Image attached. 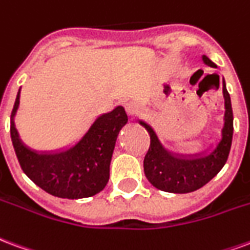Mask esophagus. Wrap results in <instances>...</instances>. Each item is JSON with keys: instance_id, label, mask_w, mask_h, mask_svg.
<instances>
[{"instance_id": "1", "label": "esophagus", "mask_w": 250, "mask_h": 250, "mask_svg": "<svg viewBox=\"0 0 250 250\" xmlns=\"http://www.w3.org/2000/svg\"><path fill=\"white\" fill-rule=\"evenodd\" d=\"M125 109H126V112L130 114V116H134V114H137V112H140V109H141V103L137 101V100H129L125 103Z\"/></svg>"}]
</instances>
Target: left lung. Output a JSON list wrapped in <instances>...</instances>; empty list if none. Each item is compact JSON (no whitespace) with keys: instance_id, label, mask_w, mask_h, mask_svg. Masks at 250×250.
Returning a JSON list of instances; mask_svg holds the SVG:
<instances>
[{"instance_id":"obj_1","label":"left lung","mask_w":250,"mask_h":250,"mask_svg":"<svg viewBox=\"0 0 250 250\" xmlns=\"http://www.w3.org/2000/svg\"><path fill=\"white\" fill-rule=\"evenodd\" d=\"M202 60L209 66L216 67V63L205 56ZM222 93L225 98L222 137L214 146L205 152L196 154L174 152L160 141L150 125L140 121L150 133V147L144 160V172L153 187L169 193H190L209 183L221 170L230 152L233 137L232 105L225 83H222Z\"/></svg>"}]
</instances>
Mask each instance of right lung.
I'll list each match as a JSON object with an SVG mask.
<instances>
[{
	"mask_svg": "<svg viewBox=\"0 0 250 250\" xmlns=\"http://www.w3.org/2000/svg\"><path fill=\"white\" fill-rule=\"evenodd\" d=\"M20 92L10 116V136L23 173L52 196L85 198L97 194L109 181V165L120 129L127 123L123 106L103 114L94 121L83 140L66 150L37 153L21 143L14 126Z\"/></svg>",
	"mask_w": 250,
	"mask_h": 250,
	"instance_id": "right-lung-1",
	"label": "right lung"
}]
</instances>
